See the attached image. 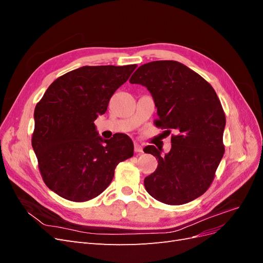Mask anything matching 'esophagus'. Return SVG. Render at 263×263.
Masks as SVG:
<instances>
[{
	"label": "esophagus",
	"mask_w": 263,
	"mask_h": 263,
	"mask_svg": "<svg viewBox=\"0 0 263 263\" xmlns=\"http://www.w3.org/2000/svg\"><path fill=\"white\" fill-rule=\"evenodd\" d=\"M134 147H135V151H136V153H142V146L139 145L138 142H135Z\"/></svg>",
	"instance_id": "1"
}]
</instances>
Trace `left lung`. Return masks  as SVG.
<instances>
[{
  "label": "left lung",
  "instance_id": "obj_1",
  "mask_svg": "<svg viewBox=\"0 0 263 263\" xmlns=\"http://www.w3.org/2000/svg\"><path fill=\"white\" fill-rule=\"evenodd\" d=\"M129 82L146 86L153 95L156 126L176 132L164 156L155 146L144 149L158 159L156 171L145 179L147 192L169 205L195 200L212 184L225 153L226 117L216 92L200 74L173 60L145 63Z\"/></svg>",
  "mask_w": 263,
  "mask_h": 263
}]
</instances>
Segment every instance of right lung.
Returning <instances> with one entry per match:
<instances>
[{"label": "right lung", "mask_w": 263, "mask_h": 263, "mask_svg": "<svg viewBox=\"0 0 263 263\" xmlns=\"http://www.w3.org/2000/svg\"><path fill=\"white\" fill-rule=\"evenodd\" d=\"M136 65L84 66L54 80L34 112L31 146L45 184L59 196L85 202L112 182L116 165L133 157L125 134L103 139L94 121Z\"/></svg>", "instance_id": "add662e5"}]
</instances>
